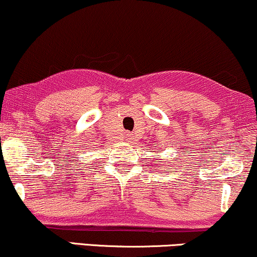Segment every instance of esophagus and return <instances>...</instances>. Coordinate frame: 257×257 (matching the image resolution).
<instances>
[{
	"label": "esophagus",
	"mask_w": 257,
	"mask_h": 257,
	"mask_svg": "<svg viewBox=\"0 0 257 257\" xmlns=\"http://www.w3.org/2000/svg\"><path fill=\"white\" fill-rule=\"evenodd\" d=\"M132 139H133L132 134H129V133H126V134H125V140H126V141H132Z\"/></svg>",
	"instance_id": "34e87169"
}]
</instances>
